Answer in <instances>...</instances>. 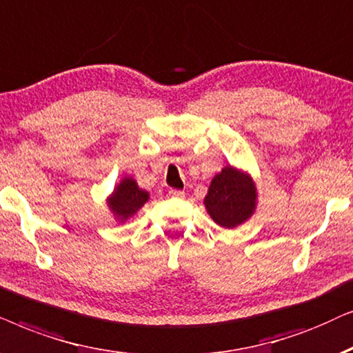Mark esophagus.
<instances>
[{"label":"esophagus","instance_id":"1","mask_svg":"<svg viewBox=\"0 0 353 353\" xmlns=\"http://www.w3.org/2000/svg\"><path fill=\"white\" fill-rule=\"evenodd\" d=\"M169 195L174 196V199H184L185 192H182V190H176V189H171V190H169Z\"/></svg>","mask_w":353,"mask_h":353}]
</instances>
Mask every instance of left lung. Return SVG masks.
Listing matches in <instances>:
<instances>
[{
	"instance_id": "1",
	"label": "left lung",
	"mask_w": 353,
	"mask_h": 353,
	"mask_svg": "<svg viewBox=\"0 0 353 353\" xmlns=\"http://www.w3.org/2000/svg\"><path fill=\"white\" fill-rule=\"evenodd\" d=\"M208 214L221 228L232 229L253 214L256 208V187L248 174L225 166L211 181L205 196Z\"/></svg>"
}]
</instances>
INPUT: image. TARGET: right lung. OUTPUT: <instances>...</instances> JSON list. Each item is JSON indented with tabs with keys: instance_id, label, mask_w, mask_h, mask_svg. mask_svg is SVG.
<instances>
[{
	"instance_id": "add662e5",
	"label": "right lung",
	"mask_w": 353,
	"mask_h": 353,
	"mask_svg": "<svg viewBox=\"0 0 353 353\" xmlns=\"http://www.w3.org/2000/svg\"><path fill=\"white\" fill-rule=\"evenodd\" d=\"M150 199L148 192L140 189L132 177H124L119 184L116 185L110 199L108 206L116 216L119 223L128 221L130 216H134Z\"/></svg>"
}]
</instances>
